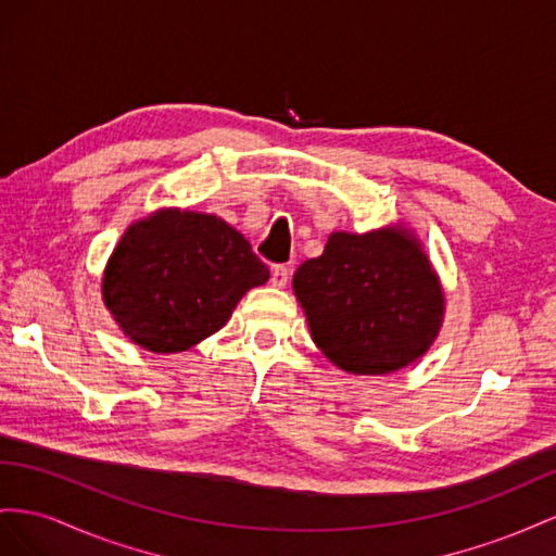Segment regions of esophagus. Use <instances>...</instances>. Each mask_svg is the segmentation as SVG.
I'll use <instances>...</instances> for the list:
<instances>
[{
	"label": "esophagus",
	"instance_id": "34e87169",
	"mask_svg": "<svg viewBox=\"0 0 556 556\" xmlns=\"http://www.w3.org/2000/svg\"><path fill=\"white\" fill-rule=\"evenodd\" d=\"M289 277H291V269L287 265H275L273 273H269V281H273V287H277V289L287 287Z\"/></svg>",
	"mask_w": 556,
	"mask_h": 556
}]
</instances>
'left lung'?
Instances as JSON below:
<instances>
[{
    "instance_id": "1",
    "label": "left lung",
    "mask_w": 556,
    "mask_h": 556,
    "mask_svg": "<svg viewBox=\"0 0 556 556\" xmlns=\"http://www.w3.org/2000/svg\"><path fill=\"white\" fill-rule=\"evenodd\" d=\"M293 291L312 340L352 375H384L417 361L442 324L438 277L405 230L332 232L319 258L295 269Z\"/></svg>"
}]
</instances>
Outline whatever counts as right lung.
I'll list each match as a JSON object with an SVG mask.
<instances>
[{
    "label": "right lung",
    "mask_w": 556,
    "mask_h": 556,
    "mask_svg": "<svg viewBox=\"0 0 556 556\" xmlns=\"http://www.w3.org/2000/svg\"><path fill=\"white\" fill-rule=\"evenodd\" d=\"M267 277V265L224 218L167 210L123 235L102 295L132 342L172 354L210 338Z\"/></svg>",
    "instance_id": "obj_1"
}]
</instances>
